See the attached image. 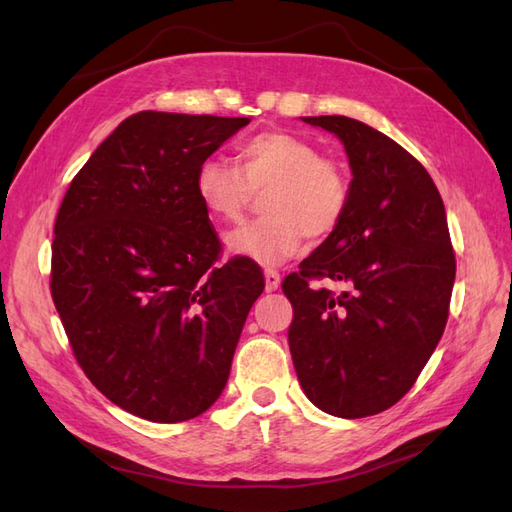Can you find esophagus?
I'll return each instance as SVG.
<instances>
[{"instance_id": "obj_1", "label": "esophagus", "mask_w": 512, "mask_h": 512, "mask_svg": "<svg viewBox=\"0 0 512 512\" xmlns=\"http://www.w3.org/2000/svg\"><path fill=\"white\" fill-rule=\"evenodd\" d=\"M277 286H280V273H277L275 269H265V288H267V292L277 290Z\"/></svg>"}]
</instances>
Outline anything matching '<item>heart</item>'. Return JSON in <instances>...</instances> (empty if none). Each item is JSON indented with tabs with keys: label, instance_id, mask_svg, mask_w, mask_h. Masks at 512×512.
I'll return each mask as SVG.
<instances>
[{
	"label": "heart",
	"instance_id": "obj_1",
	"mask_svg": "<svg viewBox=\"0 0 512 512\" xmlns=\"http://www.w3.org/2000/svg\"><path fill=\"white\" fill-rule=\"evenodd\" d=\"M200 205L213 220L237 224L254 194H262L265 218L232 232V252L273 265L297 254L305 239H324L350 205L346 166L284 130L258 132L237 147L235 166L205 158L194 175Z\"/></svg>",
	"mask_w": 512,
	"mask_h": 512
}]
</instances>
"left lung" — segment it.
<instances>
[{
    "instance_id": "8db88e82",
    "label": "left lung",
    "mask_w": 512,
    "mask_h": 512,
    "mask_svg": "<svg viewBox=\"0 0 512 512\" xmlns=\"http://www.w3.org/2000/svg\"><path fill=\"white\" fill-rule=\"evenodd\" d=\"M342 138L350 158L344 220L282 282L288 346L322 412L363 418L404 397L436 350L455 284V252L436 183L393 138L344 115L303 117ZM339 281L344 293L313 282Z\"/></svg>"
}]
</instances>
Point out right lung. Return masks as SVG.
<instances>
[{
    "label": "right lung",
    "instance_id": "obj_1",
    "mask_svg": "<svg viewBox=\"0 0 512 512\" xmlns=\"http://www.w3.org/2000/svg\"><path fill=\"white\" fill-rule=\"evenodd\" d=\"M247 117L141 111L74 175L55 220L51 297L76 363L115 406L153 423L203 414L224 391L256 262L224 265L194 190L198 164Z\"/></svg>",
    "mask_w": 512,
    "mask_h": 512
}]
</instances>
